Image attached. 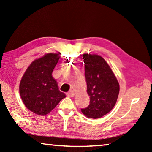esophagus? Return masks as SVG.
Wrapping results in <instances>:
<instances>
[{
  "label": "esophagus",
  "instance_id": "1",
  "mask_svg": "<svg viewBox=\"0 0 152 152\" xmlns=\"http://www.w3.org/2000/svg\"><path fill=\"white\" fill-rule=\"evenodd\" d=\"M74 95H75V92L73 91H69L67 93V96H69V97H72V96H74Z\"/></svg>",
  "mask_w": 152,
  "mask_h": 152
}]
</instances>
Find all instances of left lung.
<instances>
[{"instance_id": "8db88e82", "label": "left lung", "mask_w": 152, "mask_h": 152, "mask_svg": "<svg viewBox=\"0 0 152 152\" xmlns=\"http://www.w3.org/2000/svg\"><path fill=\"white\" fill-rule=\"evenodd\" d=\"M83 59L90 104L81 110L88 118H101L115 105L119 93V84L102 57L85 53Z\"/></svg>"}]
</instances>
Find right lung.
<instances>
[{"label": "right lung", "mask_w": 152, "mask_h": 152, "mask_svg": "<svg viewBox=\"0 0 152 152\" xmlns=\"http://www.w3.org/2000/svg\"><path fill=\"white\" fill-rule=\"evenodd\" d=\"M59 59V54L47 53L34 60L20 81L19 91L24 104L38 115L49 114L66 97V94L59 91L58 82L52 76Z\"/></svg>", "instance_id": "add662e5"}]
</instances>
